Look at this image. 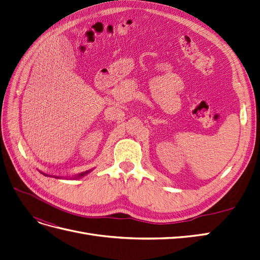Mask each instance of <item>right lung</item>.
Segmentation results:
<instances>
[{
	"label": "right lung",
	"instance_id": "right-lung-1",
	"mask_svg": "<svg viewBox=\"0 0 260 260\" xmlns=\"http://www.w3.org/2000/svg\"><path fill=\"white\" fill-rule=\"evenodd\" d=\"M90 171H92V170H86V171H84V172H81V174H79V175H78V176H75L74 177V179H78V178H82V177H84V176H86V175H88V174H90ZM41 172V171H40ZM41 174H43V172H41ZM44 176H48V175H45V174H43ZM54 178H60V177H55L54 176Z\"/></svg>",
	"mask_w": 260,
	"mask_h": 260
}]
</instances>
